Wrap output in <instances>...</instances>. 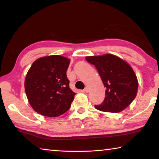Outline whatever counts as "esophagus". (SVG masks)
<instances>
[{"instance_id":"esophagus-1","label":"esophagus","mask_w":159,"mask_h":159,"mask_svg":"<svg viewBox=\"0 0 159 159\" xmlns=\"http://www.w3.org/2000/svg\"><path fill=\"white\" fill-rule=\"evenodd\" d=\"M84 91V93H88L89 92V88H88V87H87V88H84V90H83Z\"/></svg>"}]
</instances>
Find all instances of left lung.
<instances>
[{
  "label": "left lung",
  "instance_id": "8db88e82",
  "mask_svg": "<svg viewBox=\"0 0 159 159\" xmlns=\"http://www.w3.org/2000/svg\"><path fill=\"white\" fill-rule=\"evenodd\" d=\"M85 58L96 67L106 88L105 99L95 108L112 113L125 110L138 93V78L131 66L113 54L86 56Z\"/></svg>",
  "mask_w": 159,
  "mask_h": 159
}]
</instances>
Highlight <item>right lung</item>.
Wrapping results in <instances>:
<instances>
[{
    "instance_id": "obj_1",
    "label": "right lung",
    "mask_w": 159,
    "mask_h": 159,
    "mask_svg": "<svg viewBox=\"0 0 159 159\" xmlns=\"http://www.w3.org/2000/svg\"><path fill=\"white\" fill-rule=\"evenodd\" d=\"M70 60L59 55L41 57L27 71L25 89L28 101L38 114L56 117L70 108L76 93L66 77Z\"/></svg>"
}]
</instances>
